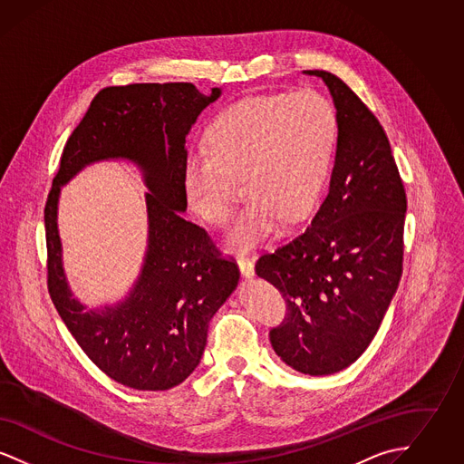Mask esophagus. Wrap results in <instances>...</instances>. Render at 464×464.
<instances>
[{"label": "esophagus", "instance_id": "34e87169", "mask_svg": "<svg viewBox=\"0 0 464 464\" xmlns=\"http://www.w3.org/2000/svg\"><path fill=\"white\" fill-rule=\"evenodd\" d=\"M237 263H238V267H240V271H242V275L245 278H252V276L256 275L254 263H252L248 257H238Z\"/></svg>", "mask_w": 464, "mask_h": 464}]
</instances>
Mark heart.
<instances>
[{
  "instance_id": "heart-1",
  "label": "heart",
  "mask_w": 464,
  "mask_h": 464,
  "mask_svg": "<svg viewBox=\"0 0 464 464\" xmlns=\"http://www.w3.org/2000/svg\"><path fill=\"white\" fill-rule=\"evenodd\" d=\"M335 135V111L318 92L246 97L214 120L208 146L189 151L186 198L201 219L224 224L237 198L235 176H243L250 198L231 224L227 242L246 250L271 237L282 219L297 221L313 208Z\"/></svg>"
}]
</instances>
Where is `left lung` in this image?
<instances>
[{"mask_svg": "<svg viewBox=\"0 0 464 464\" xmlns=\"http://www.w3.org/2000/svg\"><path fill=\"white\" fill-rule=\"evenodd\" d=\"M337 142L329 193L308 227L265 254L256 273L287 301L285 324L269 332L288 367L329 375L352 365L374 339L401 276L407 197L381 123L327 71Z\"/></svg>", "mask_w": 464, "mask_h": 464, "instance_id": "left-lung-1", "label": "left lung"}]
</instances>
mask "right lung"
<instances>
[{
	"label": "right lung",
	"instance_id": "right-lung-1",
	"mask_svg": "<svg viewBox=\"0 0 464 464\" xmlns=\"http://www.w3.org/2000/svg\"><path fill=\"white\" fill-rule=\"evenodd\" d=\"M193 83H137L101 90L71 133L44 207L48 290L90 360L116 382L142 392L180 384L198 367L212 316L240 271L219 257L203 227L186 221V135L221 97ZM101 160H127L149 188V242L123 300L87 310L68 287L58 235L60 188Z\"/></svg>",
	"mask_w": 464,
	"mask_h": 464
}]
</instances>
